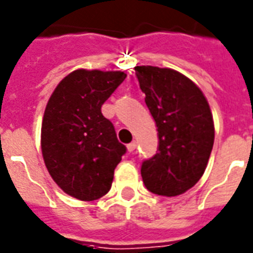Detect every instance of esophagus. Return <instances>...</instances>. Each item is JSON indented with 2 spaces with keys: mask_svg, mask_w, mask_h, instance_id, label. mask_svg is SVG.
Segmentation results:
<instances>
[{
  "mask_svg": "<svg viewBox=\"0 0 253 253\" xmlns=\"http://www.w3.org/2000/svg\"><path fill=\"white\" fill-rule=\"evenodd\" d=\"M135 148H136V142H131L130 144H127V150H128V152H134Z\"/></svg>",
  "mask_w": 253,
  "mask_h": 253,
  "instance_id": "1",
  "label": "esophagus"
}]
</instances>
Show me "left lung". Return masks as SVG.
Listing matches in <instances>:
<instances>
[{
    "label": "left lung",
    "mask_w": 253,
    "mask_h": 253,
    "mask_svg": "<svg viewBox=\"0 0 253 253\" xmlns=\"http://www.w3.org/2000/svg\"><path fill=\"white\" fill-rule=\"evenodd\" d=\"M135 74L159 138L157 154L142 163L144 186L157 195H180L199 182L211 155L215 127L210 105L179 71L136 66Z\"/></svg>",
    "instance_id": "left-lung-1"
}]
</instances>
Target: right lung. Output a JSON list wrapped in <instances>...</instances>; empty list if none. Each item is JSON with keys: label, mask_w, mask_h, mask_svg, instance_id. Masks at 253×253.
Here are the masks:
<instances>
[{"label": "right lung", "mask_w": 253, "mask_h": 253, "mask_svg": "<svg viewBox=\"0 0 253 253\" xmlns=\"http://www.w3.org/2000/svg\"><path fill=\"white\" fill-rule=\"evenodd\" d=\"M125 78L123 71L80 69L50 96L42 121V155L67 195L91 202L111 188L114 169L127 148L101 109Z\"/></svg>", "instance_id": "obj_1"}]
</instances>
